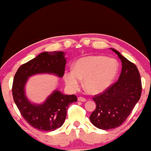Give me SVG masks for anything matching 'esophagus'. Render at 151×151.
I'll list each match as a JSON object with an SVG mask.
<instances>
[{
	"label": "esophagus",
	"instance_id": "34e87169",
	"mask_svg": "<svg viewBox=\"0 0 151 151\" xmlns=\"http://www.w3.org/2000/svg\"><path fill=\"white\" fill-rule=\"evenodd\" d=\"M78 101H81V102H85V101H86V99H85V98H83V97L80 96V97L78 98Z\"/></svg>",
	"mask_w": 151,
	"mask_h": 151
}]
</instances>
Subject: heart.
<instances>
[{
    "mask_svg": "<svg viewBox=\"0 0 151 151\" xmlns=\"http://www.w3.org/2000/svg\"><path fill=\"white\" fill-rule=\"evenodd\" d=\"M118 63L114 58L102 55L83 57L76 61L74 70L64 74L65 84L70 90L79 88L81 80L84 79V88L92 94L105 90L115 79L118 73Z\"/></svg>",
    "mask_w": 151,
    "mask_h": 151,
    "instance_id": "obj_1",
    "label": "heart"
}]
</instances>
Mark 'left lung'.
Listing matches in <instances>:
<instances>
[{"label": "left lung", "mask_w": 151, "mask_h": 151, "mask_svg": "<svg viewBox=\"0 0 151 151\" xmlns=\"http://www.w3.org/2000/svg\"><path fill=\"white\" fill-rule=\"evenodd\" d=\"M111 50L122 61V71L117 81L92 98L96 107L90 116L95 127L104 130L120 126L130 115L142 94L141 78L136 65L116 50Z\"/></svg>", "instance_id": "obj_1"}]
</instances>
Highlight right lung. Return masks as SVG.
I'll use <instances>...</instances> for the list:
<instances>
[{
    "label": "right lung",
    "instance_id": "obj_1",
    "mask_svg": "<svg viewBox=\"0 0 151 151\" xmlns=\"http://www.w3.org/2000/svg\"><path fill=\"white\" fill-rule=\"evenodd\" d=\"M66 61L63 52H44L20 65L12 85L14 101L25 120L35 129L42 131H55L62 126L68 108L77 101L75 95H64L56 90L41 105H33L24 95V86L29 76L39 73L64 75Z\"/></svg>",
    "mask_w": 151,
    "mask_h": 151
}]
</instances>
